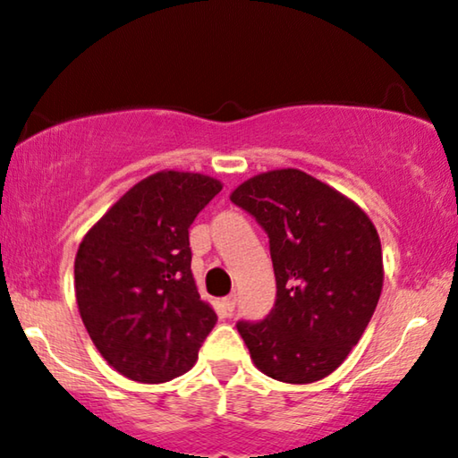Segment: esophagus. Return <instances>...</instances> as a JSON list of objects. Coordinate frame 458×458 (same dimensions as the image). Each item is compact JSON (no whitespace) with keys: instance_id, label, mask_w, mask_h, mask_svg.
Segmentation results:
<instances>
[{"instance_id":"34e87169","label":"esophagus","mask_w":458,"mask_h":458,"mask_svg":"<svg viewBox=\"0 0 458 458\" xmlns=\"http://www.w3.org/2000/svg\"><path fill=\"white\" fill-rule=\"evenodd\" d=\"M222 308H224V314H225V316L233 314L234 308H236V295L224 297V300H222Z\"/></svg>"}]
</instances>
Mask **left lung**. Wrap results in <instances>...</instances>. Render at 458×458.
Here are the masks:
<instances>
[{
  "label": "left lung",
  "mask_w": 458,
  "mask_h": 458,
  "mask_svg": "<svg viewBox=\"0 0 458 458\" xmlns=\"http://www.w3.org/2000/svg\"><path fill=\"white\" fill-rule=\"evenodd\" d=\"M230 200L270 239L276 303L266 320L239 322L261 373L314 383L339 369L373 318L383 253L360 207L300 169H274L236 186Z\"/></svg>",
  "instance_id": "1"
}]
</instances>
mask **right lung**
<instances>
[{"label": "right lung", "mask_w": 458, "mask_h": 458, "mask_svg": "<svg viewBox=\"0 0 458 458\" xmlns=\"http://www.w3.org/2000/svg\"><path fill=\"white\" fill-rule=\"evenodd\" d=\"M219 191L211 175L163 169L131 186L77 249L79 314L96 350L127 379L184 375L216 327L191 270L188 228Z\"/></svg>", "instance_id": "add662e5"}]
</instances>
